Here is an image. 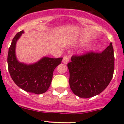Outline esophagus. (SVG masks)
I'll return each instance as SVG.
<instances>
[{
	"mask_svg": "<svg viewBox=\"0 0 124 124\" xmlns=\"http://www.w3.org/2000/svg\"><path fill=\"white\" fill-rule=\"evenodd\" d=\"M69 59H70L69 56H67V55H65V56L63 57V60H62V62H63V63H65L66 64V63H68V61H69Z\"/></svg>",
	"mask_w": 124,
	"mask_h": 124,
	"instance_id": "34e87169",
	"label": "esophagus"
}]
</instances>
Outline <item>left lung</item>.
Segmentation results:
<instances>
[{
  "label": "left lung",
  "instance_id": "8db88e82",
  "mask_svg": "<svg viewBox=\"0 0 124 124\" xmlns=\"http://www.w3.org/2000/svg\"><path fill=\"white\" fill-rule=\"evenodd\" d=\"M67 66L70 86L75 95L88 98L100 94L113 76L115 57L112 42L102 52L91 51L73 55Z\"/></svg>",
  "mask_w": 124,
  "mask_h": 124
}]
</instances>
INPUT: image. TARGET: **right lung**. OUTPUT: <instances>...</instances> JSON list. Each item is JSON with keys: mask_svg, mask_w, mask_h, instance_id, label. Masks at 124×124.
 I'll use <instances>...</instances> for the list:
<instances>
[{"mask_svg": "<svg viewBox=\"0 0 124 124\" xmlns=\"http://www.w3.org/2000/svg\"><path fill=\"white\" fill-rule=\"evenodd\" d=\"M24 32L14 37L8 54V68L12 80L21 89L28 92L41 94L46 92L52 83L54 70L61 63L62 57H44L32 65L24 64L17 60L15 53L16 42Z\"/></svg>", "mask_w": 124, "mask_h": 124, "instance_id": "right-lung-1", "label": "right lung"}]
</instances>
